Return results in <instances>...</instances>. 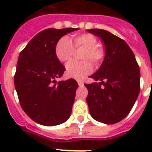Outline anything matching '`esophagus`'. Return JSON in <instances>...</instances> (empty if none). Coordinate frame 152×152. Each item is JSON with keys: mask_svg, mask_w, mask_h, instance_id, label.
<instances>
[{"mask_svg": "<svg viewBox=\"0 0 152 152\" xmlns=\"http://www.w3.org/2000/svg\"><path fill=\"white\" fill-rule=\"evenodd\" d=\"M77 83H78L79 86H80V87H83V80H77Z\"/></svg>", "mask_w": 152, "mask_h": 152, "instance_id": "obj_1", "label": "esophagus"}]
</instances>
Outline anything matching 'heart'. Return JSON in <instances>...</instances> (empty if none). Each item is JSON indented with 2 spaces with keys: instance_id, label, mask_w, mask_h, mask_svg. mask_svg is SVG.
Masks as SVG:
<instances>
[{
  "instance_id": "obj_1",
  "label": "heart",
  "mask_w": 152,
  "mask_h": 152,
  "mask_svg": "<svg viewBox=\"0 0 152 152\" xmlns=\"http://www.w3.org/2000/svg\"><path fill=\"white\" fill-rule=\"evenodd\" d=\"M72 42L68 37H62L55 46V54L62 63L69 61L73 56L75 49L83 48L80 53L83 61H72L66 65L67 76L72 78L82 79L92 70V62L99 65L105 57V50L102 45L97 43V38L90 33L74 34Z\"/></svg>"
}]
</instances>
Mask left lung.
Instances as JSON below:
<instances>
[{
    "instance_id": "left-lung-1",
    "label": "left lung",
    "mask_w": 152,
    "mask_h": 152,
    "mask_svg": "<svg viewBox=\"0 0 152 152\" xmlns=\"http://www.w3.org/2000/svg\"><path fill=\"white\" fill-rule=\"evenodd\" d=\"M88 31L101 38L106 50L100 68L90 76L99 83L84 84L88 90L86 101L89 112L97 121L115 124L129 113L139 95V65L123 39L105 30Z\"/></svg>"
}]
</instances>
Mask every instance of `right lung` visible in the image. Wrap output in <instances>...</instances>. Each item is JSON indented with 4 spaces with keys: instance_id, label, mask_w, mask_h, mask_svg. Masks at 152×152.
Here are the masks:
<instances>
[{
    "instance_id": "add662e5",
    "label": "right lung",
    "mask_w": 152,
    "mask_h": 152,
    "mask_svg": "<svg viewBox=\"0 0 152 152\" xmlns=\"http://www.w3.org/2000/svg\"><path fill=\"white\" fill-rule=\"evenodd\" d=\"M78 28H49L37 34L20 52L14 76L20 106L35 122L54 126L72 113L78 83L74 79L57 82L65 68L55 54L62 36Z\"/></svg>"
}]
</instances>
